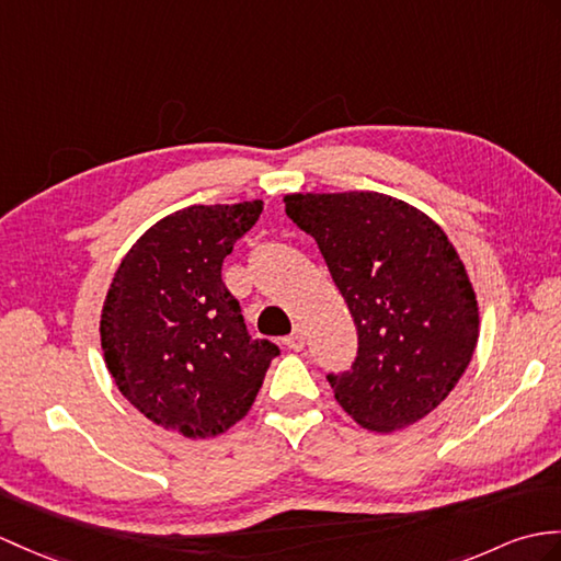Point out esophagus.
<instances>
[{
    "label": "esophagus",
    "instance_id": "obj_1",
    "mask_svg": "<svg viewBox=\"0 0 561 561\" xmlns=\"http://www.w3.org/2000/svg\"><path fill=\"white\" fill-rule=\"evenodd\" d=\"M284 344L289 346V348H294V351H301V348L306 346V334H304V330L296 328L289 336H284Z\"/></svg>",
    "mask_w": 561,
    "mask_h": 561
}]
</instances>
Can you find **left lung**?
I'll use <instances>...</instances> for the list:
<instances>
[{
    "mask_svg": "<svg viewBox=\"0 0 561 561\" xmlns=\"http://www.w3.org/2000/svg\"><path fill=\"white\" fill-rule=\"evenodd\" d=\"M284 203L318 241L358 332L351 368L328 375L334 399L375 433L425 419L478 344L476 291L447 233L373 191L296 193Z\"/></svg>",
    "mask_w": 561,
    "mask_h": 561,
    "instance_id": "8db88e82",
    "label": "left lung"
}]
</instances>
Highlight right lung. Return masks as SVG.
<instances>
[{
    "instance_id": "1",
    "label": "right lung",
    "mask_w": 561,
    "mask_h": 561,
    "mask_svg": "<svg viewBox=\"0 0 561 561\" xmlns=\"http://www.w3.org/2000/svg\"><path fill=\"white\" fill-rule=\"evenodd\" d=\"M263 203L193 205L126 253L104 298L100 340L119 392L164 430L205 439L253 407L279 346L253 340L221 263Z\"/></svg>"
}]
</instances>
